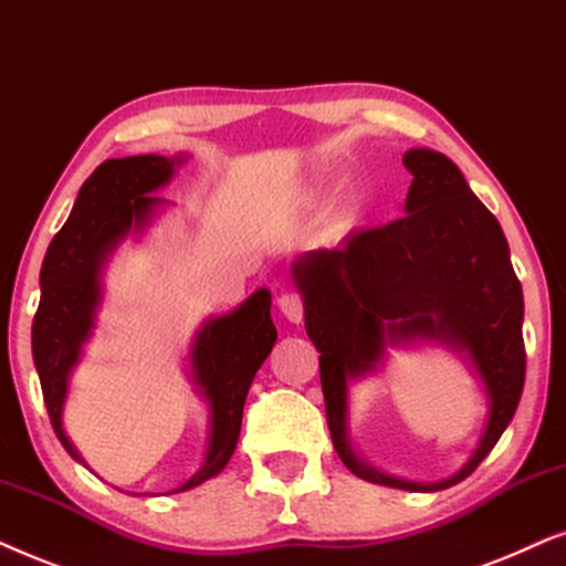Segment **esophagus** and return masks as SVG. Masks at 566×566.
I'll return each mask as SVG.
<instances>
[{
    "mask_svg": "<svg viewBox=\"0 0 566 566\" xmlns=\"http://www.w3.org/2000/svg\"><path fill=\"white\" fill-rule=\"evenodd\" d=\"M276 305H279V311H282V315H284V318H287L290 323H300V321H303L305 303H303V297L297 295V292H284V295L276 300Z\"/></svg>",
    "mask_w": 566,
    "mask_h": 566,
    "instance_id": "1",
    "label": "esophagus"
}]
</instances>
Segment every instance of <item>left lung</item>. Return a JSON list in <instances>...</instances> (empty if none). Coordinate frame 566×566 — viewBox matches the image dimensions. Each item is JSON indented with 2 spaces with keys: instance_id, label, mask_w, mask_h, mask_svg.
Wrapping results in <instances>:
<instances>
[{
  "instance_id": "8db88e82",
  "label": "left lung",
  "mask_w": 566,
  "mask_h": 566,
  "mask_svg": "<svg viewBox=\"0 0 566 566\" xmlns=\"http://www.w3.org/2000/svg\"><path fill=\"white\" fill-rule=\"evenodd\" d=\"M411 172L406 214L357 230L334 251L292 263L305 331L321 352L326 419L338 458L354 476L406 492H440L492 453L515 417L525 382L523 287L496 217L453 160L434 149L403 155ZM437 340L467 354L485 382L490 417L464 469L434 485L388 478L353 453L348 382L377 369L388 345Z\"/></svg>"
}]
</instances>
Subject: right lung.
I'll use <instances>...</instances> for the list:
<instances>
[{"mask_svg":"<svg viewBox=\"0 0 566 566\" xmlns=\"http://www.w3.org/2000/svg\"><path fill=\"white\" fill-rule=\"evenodd\" d=\"M186 157L134 155L97 165L82 184L70 220L51 240L41 266V303L33 318V361L41 378L51 424L66 453L85 465V458L64 432V401L70 375L93 336L103 303V271L120 240L153 222L165 199L163 188ZM276 342L269 290H255L232 313L209 318L196 331L188 365L196 394L209 409L205 463L186 484V492L220 473L235 453L248 388L255 370Z\"/></svg>","mask_w":566,"mask_h":566,"instance_id":"add662e5","label":"right lung"}]
</instances>
